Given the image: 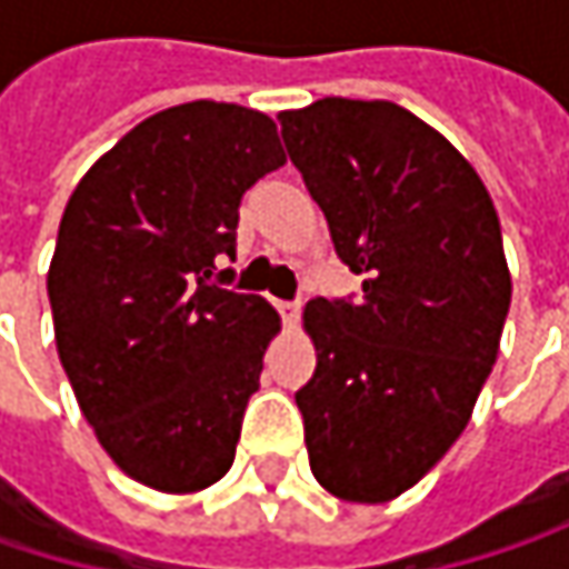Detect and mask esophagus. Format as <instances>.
<instances>
[{"mask_svg":"<svg viewBox=\"0 0 569 569\" xmlns=\"http://www.w3.org/2000/svg\"><path fill=\"white\" fill-rule=\"evenodd\" d=\"M277 309H280L286 326H296L299 322V302H277Z\"/></svg>","mask_w":569,"mask_h":569,"instance_id":"1","label":"esophagus"}]
</instances>
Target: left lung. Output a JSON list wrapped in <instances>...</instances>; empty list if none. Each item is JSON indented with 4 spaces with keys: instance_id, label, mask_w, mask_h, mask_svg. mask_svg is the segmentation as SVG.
Returning a JSON list of instances; mask_svg holds the SVG:
<instances>
[{
    "instance_id": "obj_1",
    "label": "left lung",
    "mask_w": 569,
    "mask_h": 569,
    "mask_svg": "<svg viewBox=\"0 0 569 569\" xmlns=\"http://www.w3.org/2000/svg\"><path fill=\"white\" fill-rule=\"evenodd\" d=\"M362 299L302 312L316 372L296 392L316 481L356 505L418 485L465 431L498 359L511 273L475 168L392 101L322 98L280 114Z\"/></svg>"
}]
</instances>
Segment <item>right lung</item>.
<instances>
[{
	"mask_svg": "<svg viewBox=\"0 0 569 569\" xmlns=\"http://www.w3.org/2000/svg\"><path fill=\"white\" fill-rule=\"evenodd\" d=\"M283 164L267 114L190 101L131 128L61 213V369L111 461L154 491H203L233 465L280 316L217 263L237 257L243 193Z\"/></svg>",
	"mask_w": 569,
	"mask_h": 569,
	"instance_id": "right-lung-1",
	"label": "right lung"
}]
</instances>
